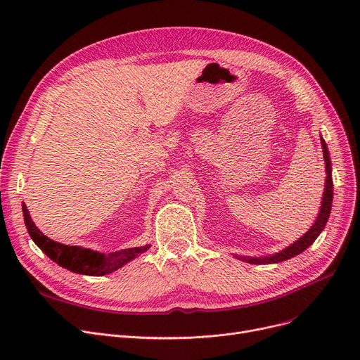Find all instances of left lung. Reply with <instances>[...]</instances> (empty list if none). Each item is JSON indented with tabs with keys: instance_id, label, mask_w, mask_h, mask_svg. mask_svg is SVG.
<instances>
[{
	"instance_id": "1",
	"label": "left lung",
	"mask_w": 360,
	"mask_h": 360,
	"mask_svg": "<svg viewBox=\"0 0 360 360\" xmlns=\"http://www.w3.org/2000/svg\"><path fill=\"white\" fill-rule=\"evenodd\" d=\"M321 146H323V151H324V160H326V172H327V179H326V190H324V195H323V202H321V210L318 213V217L315 220V223L311 226V229L299 238L296 242H293L290 247L285 248L280 252H276L274 255L270 257H239L235 255L236 258L247 261L250 264H273V262H281L290 259L296 255H299L300 252H304L307 248H309L311 245L315 242V239L319 236V233L323 232V229L326 228L327 220L330 217L331 213V202H333V179H331V162H330V155H328V148L326 141L321 137Z\"/></svg>"
}]
</instances>
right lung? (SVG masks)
<instances>
[{
  "label": "right lung",
  "instance_id": "right-lung-1",
  "mask_svg": "<svg viewBox=\"0 0 360 360\" xmlns=\"http://www.w3.org/2000/svg\"><path fill=\"white\" fill-rule=\"evenodd\" d=\"M22 209H23V216H25L27 232H29L30 238L33 239V242L53 262H56L58 266H61L72 273L84 274V276L110 274L150 248V245H146V247L121 250V251L110 252V254L105 255L98 251H91V250L82 248V247H70V245L55 242V240L49 239L48 236H45L34 226L25 202H23Z\"/></svg>",
  "mask_w": 360,
  "mask_h": 360
}]
</instances>
